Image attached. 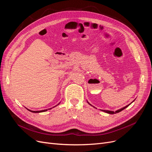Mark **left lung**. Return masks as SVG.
I'll return each instance as SVG.
<instances>
[{"instance_id": "left-lung-1", "label": "left lung", "mask_w": 152, "mask_h": 152, "mask_svg": "<svg viewBox=\"0 0 152 152\" xmlns=\"http://www.w3.org/2000/svg\"><path fill=\"white\" fill-rule=\"evenodd\" d=\"M135 100V99H134ZM134 100L132 102H134ZM132 102H131L129 104H128V105H127V106H126V107H123V108H121V109H119V110H116L115 112H113V111H110V110H100L101 111H103V112H105V113H108V114H115V113H118V112H121V111H122L123 110H124L125 108H126L127 107H129V106ZM87 103H88L91 106H92V107H94V108H96V107H94V106H93L92 104H91L88 102H87ZM97 109V108H96Z\"/></svg>"}]
</instances>
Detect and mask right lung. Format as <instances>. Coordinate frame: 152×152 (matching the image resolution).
<instances>
[{
    "instance_id": "1",
    "label": "right lung",
    "mask_w": 152,
    "mask_h": 152,
    "mask_svg": "<svg viewBox=\"0 0 152 152\" xmlns=\"http://www.w3.org/2000/svg\"><path fill=\"white\" fill-rule=\"evenodd\" d=\"M59 104H60V103H59L57 105H56V106H54V107H53V108H54L55 107H56V106H58ZM27 110H28V111H30V112H33V113H40V112H46V111H48V110H50V109H52V108H49V109H46V110H40V111H32V110H29V109H28V108H26Z\"/></svg>"
}]
</instances>
